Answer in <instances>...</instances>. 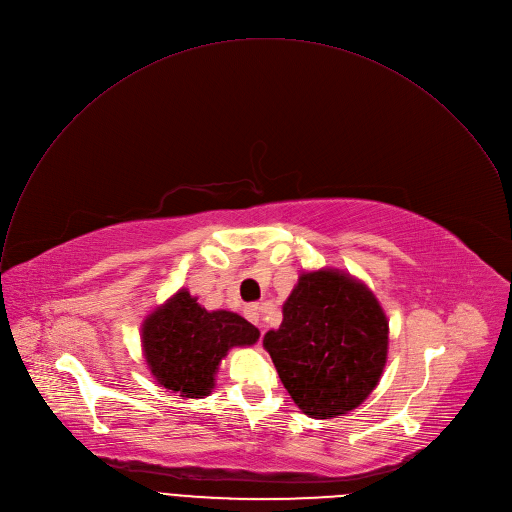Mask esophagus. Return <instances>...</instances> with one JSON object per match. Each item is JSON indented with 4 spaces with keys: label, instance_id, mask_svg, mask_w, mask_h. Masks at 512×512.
<instances>
[{
    "label": "esophagus",
    "instance_id": "1",
    "mask_svg": "<svg viewBox=\"0 0 512 512\" xmlns=\"http://www.w3.org/2000/svg\"><path fill=\"white\" fill-rule=\"evenodd\" d=\"M244 315H246V319L250 321V323H254L256 327H264V321H262V306L260 304H248L246 309H244Z\"/></svg>",
    "mask_w": 512,
    "mask_h": 512
}]
</instances>
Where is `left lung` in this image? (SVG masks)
I'll use <instances>...</instances> for the list:
<instances>
[{"instance_id":"8db88e82","label":"left lung","mask_w":512,"mask_h":512,"mask_svg":"<svg viewBox=\"0 0 512 512\" xmlns=\"http://www.w3.org/2000/svg\"><path fill=\"white\" fill-rule=\"evenodd\" d=\"M262 343L302 414L331 420L355 410L377 387L389 323L361 280L323 268L298 276L280 327Z\"/></svg>"}]
</instances>
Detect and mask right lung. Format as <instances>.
I'll use <instances>...</instances> for the list:
<instances>
[{
    "label": "right lung",
    "mask_w": 512,
    "mask_h": 512,
    "mask_svg": "<svg viewBox=\"0 0 512 512\" xmlns=\"http://www.w3.org/2000/svg\"><path fill=\"white\" fill-rule=\"evenodd\" d=\"M260 331L232 311H206L177 290L143 321L141 343L157 383L181 397L210 395L222 359L234 347H250Z\"/></svg>",
    "instance_id": "obj_1"
}]
</instances>
